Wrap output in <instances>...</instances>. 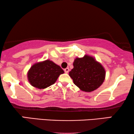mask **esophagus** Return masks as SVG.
I'll use <instances>...</instances> for the list:
<instances>
[{
  "label": "esophagus",
  "instance_id": "34e87169",
  "mask_svg": "<svg viewBox=\"0 0 134 134\" xmlns=\"http://www.w3.org/2000/svg\"><path fill=\"white\" fill-rule=\"evenodd\" d=\"M69 71V68H66V69H64V72L65 73H68Z\"/></svg>",
  "mask_w": 134,
  "mask_h": 134
}]
</instances>
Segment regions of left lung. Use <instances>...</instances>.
I'll return each mask as SVG.
<instances>
[{"label": "left lung", "instance_id": "8db88e82", "mask_svg": "<svg viewBox=\"0 0 134 134\" xmlns=\"http://www.w3.org/2000/svg\"><path fill=\"white\" fill-rule=\"evenodd\" d=\"M73 69L69 76L80 90L92 92L97 90L104 81L105 70L94 57L85 55L83 58H76Z\"/></svg>", "mask_w": 134, "mask_h": 134}]
</instances>
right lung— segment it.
Returning a JSON list of instances; mask_svg holds the SVG:
<instances>
[{
    "label": "right lung",
    "instance_id": "right-lung-1",
    "mask_svg": "<svg viewBox=\"0 0 134 134\" xmlns=\"http://www.w3.org/2000/svg\"><path fill=\"white\" fill-rule=\"evenodd\" d=\"M63 70L53 61L45 60L33 64L27 73V78L31 86L44 89L55 83Z\"/></svg>",
    "mask_w": 134,
    "mask_h": 134
}]
</instances>
